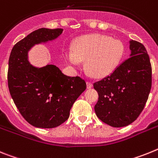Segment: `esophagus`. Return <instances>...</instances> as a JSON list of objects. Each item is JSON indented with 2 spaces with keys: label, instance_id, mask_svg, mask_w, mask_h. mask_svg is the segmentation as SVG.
<instances>
[{
  "label": "esophagus",
  "instance_id": "esophagus-1",
  "mask_svg": "<svg viewBox=\"0 0 158 158\" xmlns=\"http://www.w3.org/2000/svg\"><path fill=\"white\" fill-rule=\"evenodd\" d=\"M87 89H91L93 87V84L91 83H90V82H87Z\"/></svg>",
  "mask_w": 158,
  "mask_h": 158
}]
</instances>
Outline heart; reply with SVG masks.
Here are the masks:
<instances>
[{
  "label": "heart",
  "mask_w": 158,
  "mask_h": 158,
  "mask_svg": "<svg viewBox=\"0 0 158 158\" xmlns=\"http://www.w3.org/2000/svg\"><path fill=\"white\" fill-rule=\"evenodd\" d=\"M125 54V46L119 40L102 34H93L79 37L72 49L64 50L65 62L72 68H79L85 61V68L95 78L108 76L121 64Z\"/></svg>",
  "instance_id": "1"
}]
</instances>
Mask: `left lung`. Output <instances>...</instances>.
I'll list each match as a JSON object with an SVG mask.
<instances>
[{"mask_svg":"<svg viewBox=\"0 0 158 158\" xmlns=\"http://www.w3.org/2000/svg\"><path fill=\"white\" fill-rule=\"evenodd\" d=\"M130 58L113 73L94 83L98 94L97 117L113 127H127L136 120L149 97L152 68L143 44L130 40Z\"/></svg>","mask_w":158,"mask_h":158,"instance_id":"obj_1","label":"left lung"}]
</instances>
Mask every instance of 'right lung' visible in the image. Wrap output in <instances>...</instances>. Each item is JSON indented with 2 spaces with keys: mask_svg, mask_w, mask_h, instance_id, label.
Wrapping results in <instances>:
<instances>
[{
  "mask_svg": "<svg viewBox=\"0 0 158 158\" xmlns=\"http://www.w3.org/2000/svg\"><path fill=\"white\" fill-rule=\"evenodd\" d=\"M63 31L35 30L15 44L9 56V92L22 116L37 128H54L64 123L75 100L87 88L83 79L64 75L56 66L38 68L28 60L32 47L55 40Z\"/></svg>",
  "mask_w": 158,
  "mask_h": 158,
  "instance_id": "add662e5",
  "label": "right lung"
}]
</instances>
